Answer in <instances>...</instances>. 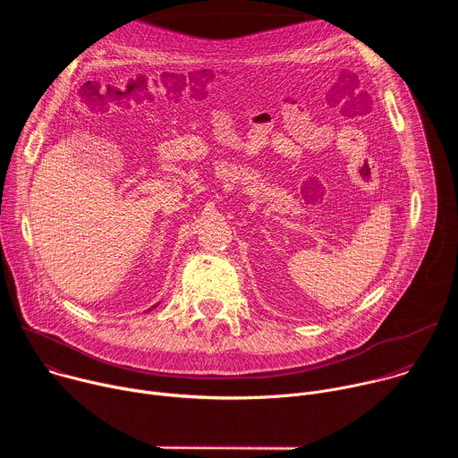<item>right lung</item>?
Masks as SVG:
<instances>
[{
    "label": "right lung",
    "instance_id": "obj_1",
    "mask_svg": "<svg viewBox=\"0 0 458 458\" xmlns=\"http://www.w3.org/2000/svg\"><path fill=\"white\" fill-rule=\"evenodd\" d=\"M157 304H159V302H157ZM157 304H154V306H152V308H156V306H157ZM152 308H150V310H152Z\"/></svg>",
    "mask_w": 458,
    "mask_h": 458
}]
</instances>
